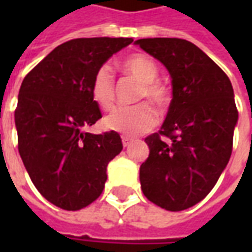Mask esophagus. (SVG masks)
Here are the masks:
<instances>
[{
	"label": "esophagus",
	"mask_w": 252,
	"mask_h": 252,
	"mask_svg": "<svg viewBox=\"0 0 252 252\" xmlns=\"http://www.w3.org/2000/svg\"><path fill=\"white\" fill-rule=\"evenodd\" d=\"M121 142H123V146H124V147H128V146H129V144L133 142V139H131V137L123 136L121 137Z\"/></svg>",
	"instance_id": "obj_1"
}]
</instances>
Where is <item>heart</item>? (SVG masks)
<instances>
[{
	"label": "heart",
	"instance_id": "obj_1",
	"mask_svg": "<svg viewBox=\"0 0 252 252\" xmlns=\"http://www.w3.org/2000/svg\"><path fill=\"white\" fill-rule=\"evenodd\" d=\"M123 71L139 82L136 99L148 98L151 102L164 108L169 102V90L157 79L158 66L144 54H133L124 58L120 63ZM92 97L97 104L109 109L115 102V78L108 64L101 66L94 74L90 86ZM157 123V113L148 102H140L129 108H116L105 116L104 126L109 131L126 136H137L151 129Z\"/></svg>",
	"mask_w": 252,
	"mask_h": 252
}]
</instances>
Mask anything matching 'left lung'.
Returning <instances> with one entry per match:
<instances>
[{"label": "left lung", "mask_w": 252, "mask_h": 252, "mask_svg": "<svg viewBox=\"0 0 252 252\" xmlns=\"http://www.w3.org/2000/svg\"><path fill=\"white\" fill-rule=\"evenodd\" d=\"M135 44L158 59L171 77L173 99L140 166L144 195L166 211L188 209L216 185L232 153L238 109L227 74L184 39L151 37ZM169 139L164 142L160 135Z\"/></svg>", "instance_id": "1"}]
</instances>
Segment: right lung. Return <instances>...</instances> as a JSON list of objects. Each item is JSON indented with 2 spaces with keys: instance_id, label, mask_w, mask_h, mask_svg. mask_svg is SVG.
Listing matches in <instances>:
<instances>
[{
  "instance_id": "right-lung-1",
  "label": "right lung",
  "mask_w": 252,
  "mask_h": 252,
  "mask_svg": "<svg viewBox=\"0 0 252 252\" xmlns=\"http://www.w3.org/2000/svg\"><path fill=\"white\" fill-rule=\"evenodd\" d=\"M131 37H88L52 50L21 83L14 123L19 153L40 194L64 211H78L99 197L106 167L123 150L115 131L94 135L99 120L92 97L94 74Z\"/></svg>"
}]
</instances>
